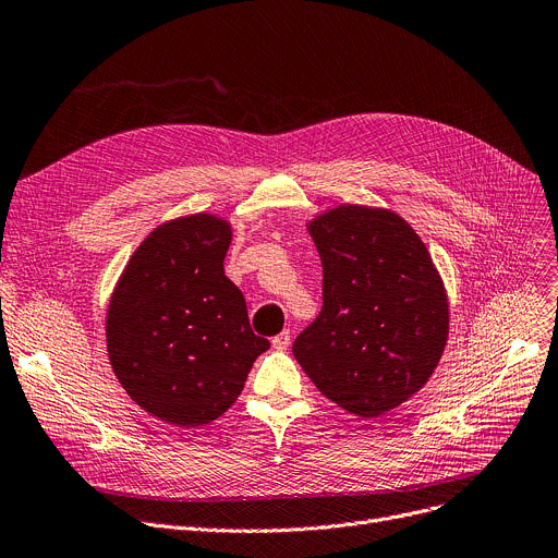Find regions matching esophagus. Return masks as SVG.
Returning a JSON list of instances; mask_svg holds the SVG:
<instances>
[{"instance_id":"obj_1","label":"esophagus","mask_w":558,"mask_h":558,"mask_svg":"<svg viewBox=\"0 0 558 558\" xmlns=\"http://www.w3.org/2000/svg\"><path fill=\"white\" fill-rule=\"evenodd\" d=\"M289 343H291V333H289V329L280 331L278 337H274V339H271V345H274L276 350H287V348H289Z\"/></svg>"}]
</instances>
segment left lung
<instances>
[{"label": "left lung", "mask_w": 558, "mask_h": 558, "mask_svg": "<svg viewBox=\"0 0 558 558\" xmlns=\"http://www.w3.org/2000/svg\"><path fill=\"white\" fill-rule=\"evenodd\" d=\"M323 310L293 343L314 386L359 417L420 392L449 341V295L433 257L390 208L341 204L307 219Z\"/></svg>", "instance_id": "1"}]
</instances>
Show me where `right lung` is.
<instances>
[{
  "label": "right lung",
  "mask_w": 558,
  "mask_h": 558,
  "mask_svg": "<svg viewBox=\"0 0 558 558\" xmlns=\"http://www.w3.org/2000/svg\"><path fill=\"white\" fill-rule=\"evenodd\" d=\"M231 240V221L213 213L163 221L136 246L107 305L119 384L145 413L181 428L225 415L269 350L225 276Z\"/></svg>",
  "instance_id": "1"
}]
</instances>
